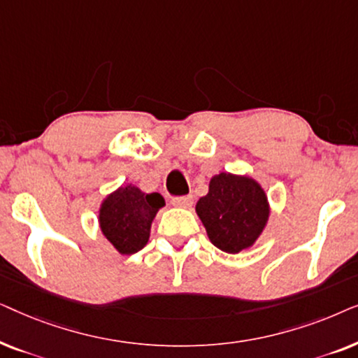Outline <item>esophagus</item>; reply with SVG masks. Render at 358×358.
I'll return each mask as SVG.
<instances>
[{"label":"esophagus","instance_id":"obj_1","mask_svg":"<svg viewBox=\"0 0 358 358\" xmlns=\"http://www.w3.org/2000/svg\"><path fill=\"white\" fill-rule=\"evenodd\" d=\"M171 203H173L174 207L189 208V207H192L194 197H192V195H185V197H173V199H171Z\"/></svg>","mask_w":358,"mask_h":358}]
</instances>
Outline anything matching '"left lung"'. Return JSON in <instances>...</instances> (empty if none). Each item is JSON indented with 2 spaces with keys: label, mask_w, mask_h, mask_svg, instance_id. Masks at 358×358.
I'll list each match as a JSON object with an SVG mask.
<instances>
[{
  "label": "left lung",
  "mask_w": 358,
  "mask_h": 358,
  "mask_svg": "<svg viewBox=\"0 0 358 358\" xmlns=\"http://www.w3.org/2000/svg\"><path fill=\"white\" fill-rule=\"evenodd\" d=\"M213 246L228 254L251 248L266 228L268 202L264 189L248 176L220 173L208 194L195 205Z\"/></svg>",
  "instance_id": "obj_1"
}]
</instances>
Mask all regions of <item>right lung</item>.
Wrapping results in <instances>:
<instances>
[{
    "label": "right lung",
    "mask_w": 358,
    "mask_h": 358,
    "mask_svg": "<svg viewBox=\"0 0 358 358\" xmlns=\"http://www.w3.org/2000/svg\"><path fill=\"white\" fill-rule=\"evenodd\" d=\"M164 207L158 192L145 194L134 184L122 185L102 200L99 227L112 246L120 254H134L146 246L151 223Z\"/></svg>",
    "instance_id": "obj_1"
}]
</instances>
